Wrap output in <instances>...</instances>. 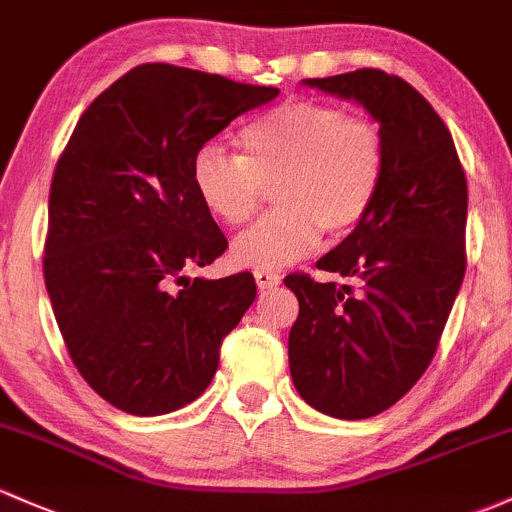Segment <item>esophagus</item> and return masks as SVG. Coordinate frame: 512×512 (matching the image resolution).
<instances>
[{
    "label": "esophagus",
    "mask_w": 512,
    "mask_h": 512,
    "mask_svg": "<svg viewBox=\"0 0 512 512\" xmlns=\"http://www.w3.org/2000/svg\"><path fill=\"white\" fill-rule=\"evenodd\" d=\"M254 278L261 290H271L276 288V285H280V276L276 271H254Z\"/></svg>",
    "instance_id": "esophagus-1"
}]
</instances>
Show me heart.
<instances>
[{"label":"heart","mask_w":512,"mask_h":512,"mask_svg":"<svg viewBox=\"0 0 512 512\" xmlns=\"http://www.w3.org/2000/svg\"><path fill=\"white\" fill-rule=\"evenodd\" d=\"M241 158L202 148L192 183L219 222H251L273 190L278 210L234 241L244 266L280 268L317 249L322 232L351 234L373 210L386 175V139L371 119L337 104L290 100L239 136Z\"/></svg>","instance_id":"obj_1"}]
</instances>
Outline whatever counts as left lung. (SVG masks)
Instances as JSON below:
<instances>
[{"label": "left lung", "mask_w": 512, "mask_h": 512, "mask_svg": "<svg viewBox=\"0 0 512 512\" xmlns=\"http://www.w3.org/2000/svg\"><path fill=\"white\" fill-rule=\"evenodd\" d=\"M305 85L364 104L386 139L376 205L317 261L354 285L285 278L300 302L295 388L324 415L364 420L398 403L437 354L466 273L469 190L452 134L410 82L361 68Z\"/></svg>", "instance_id": "obj_1"}]
</instances>
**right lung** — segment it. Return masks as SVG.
Listing matches in <instances>:
<instances>
[{"mask_svg": "<svg viewBox=\"0 0 512 512\" xmlns=\"http://www.w3.org/2000/svg\"><path fill=\"white\" fill-rule=\"evenodd\" d=\"M276 87L144 63L82 112L48 197L43 278L80 376L129 415L205 393L256 300L249 271L188 278L227 251L192 183L200 148Z\"/></svg>", "mask_w": 512, "mask_h": 512, "instance_id": "1", "label": "right lung"}]
</instances>
